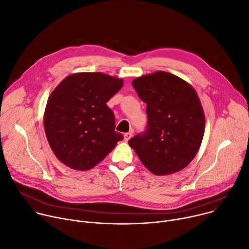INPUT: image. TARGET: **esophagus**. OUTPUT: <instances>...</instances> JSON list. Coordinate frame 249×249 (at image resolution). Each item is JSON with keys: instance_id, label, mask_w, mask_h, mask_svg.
Wrapping results in <instances>:
<instances>
[{"instance_id": "1", "label": "esophagus", "mask_w": 249, "mask_h": 249, "mask_svg": "<svg viewBox=\"0 0 249 249\" xmlns=\"http://www.w3.org/2000/svg\"><path fill=\"white\" fill-rule=\"evenodd\" d=\"M132 136H133V133H132V132H127V133L124 134V140H125V141H128V140L131 139Z\"/></svg>"}]
</instances>
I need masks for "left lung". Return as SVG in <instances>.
Returning <instances> with one entry per match:
<instances>
[{"label":"left lung","mask_w":249,"mask_h":249,"mask_svg":"<svg viewBox=\"0 0 249 249\" xmlns=\"http://www.w3.org/2000/svg\"><path fill=\"white\" fill-rule=\"evenodd\" d=\"M147 104V129L129 140L142 164L157 176L186 168L205 134V113L196 90L172 73L157 71L132 81Z\"/></svg>","instance_id":"8db88e82"}]
</instances>
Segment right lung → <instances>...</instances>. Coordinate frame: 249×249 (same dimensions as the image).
<instances>
[{
	"label": "right lung",
	"instance_id": "add662e5",
	"mask_svg": "<svg viewBox=\"0 0 249 249\" xmlns=\"http://www.w3.org/2000/svg\"><path fill=\"white\" fill-rule=\"evenodd\" d=\"M123 80L101 72L65 77L49 97L43 115L47 139L57 159L74 170L92 169L114 149L123 135L107 106Z\"/></svg>",
	"mask_w": 249,
	"mask_h": 249
}]
</instances>
